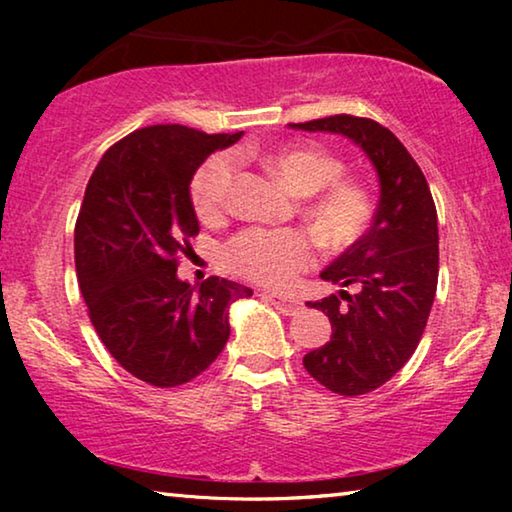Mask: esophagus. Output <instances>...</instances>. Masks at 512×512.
I'll use <instances>...</instances> for the list:
<instances>
[{
  "mask_svg": "<svg viewBox=\"0 0 512 512\" xmlns=\"http://www.w3.org/2000/svg\"><path fill=\"white\" fill-rule=\"evenodd\" d=\"M264 298L268 302H273V307L280 309V314L284 316H296L302 309V302L296 298H282V296H275V293H264Z\"/></svg>",
  "mask_w": 512,
  "mask_h": 512,
  "instance_id": "1",
  "label": "esophagus"
}]
</instances>
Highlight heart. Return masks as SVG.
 Returning <instances> with one entry per match:
<instances>
[{
  "instance_id": "1",
  "label": "heart",
  "mask_w": 512,
  "mask_h": 512,
  "mask_svg": "<svg viewBox=\"0 0 512 512\" xmlns=\"http://www.w3.org/2000/svg\"><path fill=\"white\" fill-rule=\"evenodd\" d=\"M266 164L298 196H313L305 216L327 246L343 248L366 232L372 219V198L357 183L339 180L343 162L318 146H289L268 155ZM235 160L216 153L205 160L192 180V203L198 219L221 221L230 207ZM316 262V244L305 232L248 228L225 246V264L237 275L264 284L287 287L298 273Z\"/></svg>"
}]
</instances>
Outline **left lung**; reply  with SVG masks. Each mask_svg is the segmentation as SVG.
Segmentation results:
<instances>
[{"label": "left lung", "mask_w": 512, "mask_h": 512, "mask_svg": "<svg viewBox=\"0 0 512 512\" xmlns=\"http://www.w3.org/2000/svg\"><path fill=\"white\" fill-rule=\"evenodd\" d=\"M359 144L379 176V205L370 230L320 277L339 296L309 302L329 316L332 336L302 366L332 393L366 395L386 384L418 348L438 287V214L418 162L377 121L354 115L289 124Z\"/></svg>", "instance_id": "left-lung-1"}]
</instances>
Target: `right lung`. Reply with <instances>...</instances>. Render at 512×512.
Returning a JSON list of instances; mask_svg holds the SVG:
<instances>
[{
	"label": "right lung",
	"instance_id": "1",
	"mask_svg": "<svg viewBox=\"0 0 512 512\" xmlns=\"http://www.w3.org/2000/svg\"><path fill=\"white\" fill-rule=\"evenodd\" d=\"M239 137L146 126L112 144L85 187L74 262L88 316L119 366L151 386L187 384L210 368L228 343L230 305L253 296L216 275L192 287L176 273L198 235L189 183Z\"/></svg>",
	"mask_w": 512,
	"mask_h": 512
}]
</instances>
